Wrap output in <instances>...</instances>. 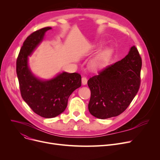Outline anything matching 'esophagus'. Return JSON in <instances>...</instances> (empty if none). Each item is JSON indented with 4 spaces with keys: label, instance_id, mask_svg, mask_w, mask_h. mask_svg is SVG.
Here are the masks:
<instances>
[{
    "label": "esophagus",
    "instance_id": "34e87169",
    "mask_svg": "<svg viewBox=\"0 0 160 160\" xmlns=\"http://www.w3.org/2000/svg\"><path fill=\"white\" fill-rule=\"evenodd\" d=\"M82 82L83 83V85H86L88 83V79L86 77H82Z\"/></svg>",
    "mask_w": 160,
    "mask_h": 160
}]
</instances>
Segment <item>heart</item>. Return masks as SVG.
Returning a JSON list of instances; mask_svg holds the SVG:
<instances>
[{
  "label": "heart",
  "mask_w": 160,
  "mask_h": 160,
  "mask_svg": "<svg viewBox=\"0 0 160 160\" xmlns=\"http://www.w3.org/2000/svg\"><path fill=\"white\" fill-rule=\"evenodd\" d=\"M100 47L99 45H97L95 48H97ZM112 54V49L110 47H106L102 49L93 58V60L91 62V67L93 69H98L102 68L109 60Z\"/></svg>",
  "instance_id": "obj_1"
}]
</instances>
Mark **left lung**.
Returning <instances> with one entry per match:
<instances>
[{
  "label": "left lung",
  "mask_w": 160,
  "mask_h": 160,
  "mask_svg": "<svg viewBox=\"0 0 160 160\" xmlns=\"http://www.w3.org/2000/svg\"><path fill=\"white\" fill-rule=\"evenodd\" d=\"M142 60L133 46L121 60L108 65L89 78L88 104L90 113L104 119L119 115L126 110L139 91Z\"/></svg>",
  "instance_id": "left-lung-1"
}]
</instances>
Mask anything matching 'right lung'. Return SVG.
Wrapping results in <instances>:
<instances>
[{"instance_id":"1","label":"right lung","mask_w":160,"mask_h":160,"mask_svg":"<svg viewBox=\"0 0 160 160\" xmlns=\"http://www.w3.org/2000/svg\"><path fill=\"white\" fill-rule=\"evenodd\" d=\"M45 27L27 37L21 48L16 62V72L21 97L32 111L45 118H52L64 112L72 92L81 86V75L63 72L55 78L43 81L38 79L28 66V56L43 40Z\"/></svg>"}]
</instances>
